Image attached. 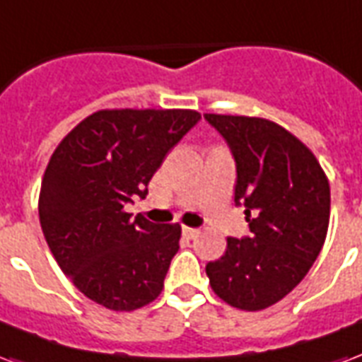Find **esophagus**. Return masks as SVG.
<instances>
[{
    "mask_svg": "<svg viewBox=\"0 0 362 362\" xmlns=\"http://www.w3.org/2000/svg\"><path fill=\"white\" fill-rule=\"evenodd\" d=\"M184 235L187 237V239H195V237L199 235L201 230H197V228H187V226H184Z\"/></svg>",
    "mask_w": 362,
    "mask_h": 362,
    "instance_id": "1",
    "label": "esophagus"
}]
</instances>
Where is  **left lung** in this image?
Masks as SVG:
<instances>
[{
	"label": "left lung",
	"mask_w": 362,
	"mask_h": 362,
	"mask_svg": "<svg viewBox=\"0 0 362 362\" xmlns=\"http://www.w3.org/2000/svg\"><path fill=\"white\" fill-rule=\"evenodd\" d=\"M230 146L237 169L235 205L250 237H228L226 255L206 264L212 291L237 310L260 311L308 275L327 239L330 186L308 146L277 123L205 114Z\"/></svg>",
	"instance_id": "1"
}]
</instances>
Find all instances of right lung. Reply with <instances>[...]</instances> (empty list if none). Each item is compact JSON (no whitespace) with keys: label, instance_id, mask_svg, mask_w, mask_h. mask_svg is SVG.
I'll return each mask as SVG.
<instances>
[{"label":"right lung","instance_id":"1","mask_svg":"<svg viewBox=\"0 0 362 362\" xmlns=\"http://www.w3.org/2000/svg\"><path fill=\"white\" fill-rule=\"evenodd\" d=\"M201 119L195 110H98L52 151L40 222L60 269L93 302L134 311L163 291L180 224L125 211L144 199L163 159Z\"/></svg>","mask_w":362,"mask_h":362}]
</instances>
